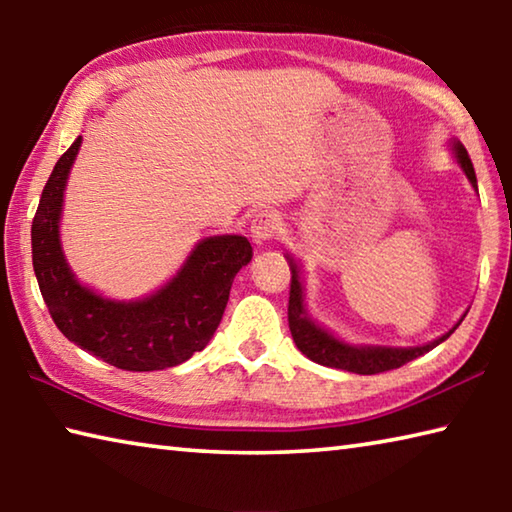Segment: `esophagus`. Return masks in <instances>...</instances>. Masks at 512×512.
I'll list each match as a JSON object with an SVG mask.
<instances>
[{"mask_svg": "<svg viewBox=\"0 0 512 512\" xmlns=\"http://www.w3.org/2000/svg\"><path fill=\"white\" fill-rule=\"evenodd\" d=\"M277 230H280V219L273 212H259L253 219V225H250V235H253L255 244H268V241H273Z\"/></svg>", "mask_w": 512, "mask_h": 512, "instance_id": "obj_1", "label": "esophagus"}]
</instances>
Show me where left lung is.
I'll use <instances>...</instances> for the list:
<instances>
[{
    "label": "left lung",
    "instance_id": "obj_1",
    "mask_svg": "<svg viewBox=\"0 0 512 512\" xmlns=\"http://www.w3.org/2000/svg\"><path fill=\"white\" fill-rule=\"evenodd\" d=\"M454 149H456L458 164L463 167L467 180L476 187V173H474L470 155L465 151V146L461 142H456ZM289 266H291V289H289L291 336L293 341H296L298 350L311 361L320 363V366L357 372V375H377V372L395 370L404 366V363L418 359L422 354H427L429 350L436 348L438 343L449 339V334L461 325V320H458V323L449 329L447 334L440 336V339L431 341L427 345H418V348H370V345L368 348H354V345L334 339V336L325 332L323 327H318L314 320H309L305 311V302H302V284L298 277V266L291 257H289Z\"/></svg>",
    "mask_w": 512,
    "mask_h": 512
}]
</instances>
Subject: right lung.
I'll return each mask as SVG.
<instances>
[{"mask_svg": "<svg viewBox=\"0 0 512 512\" xmlns=\"http://www.w3.org/2000/svg\"><path fill=\"white\" fill-rule=\"evenodd\" d=\"M81 137L60 155L42 189L31 225L33 271L56 327L81 350L110 366L149 372L187 361L210 343L228 305L230 287L253 257L246 237L201 241L171 282L137 302H115L76 282L60 250L58 221Z\"/></svg>", "mask_w": 512, "mask_h": 512, "instance_id": "add662e5", "label": "right lung"}]
</instances>
